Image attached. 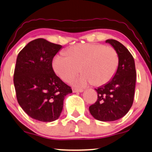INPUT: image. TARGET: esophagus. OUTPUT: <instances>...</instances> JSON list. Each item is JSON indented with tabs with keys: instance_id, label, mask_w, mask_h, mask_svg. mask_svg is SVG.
I'll list each match as a JSON object with an SVG mask.
<instances>
[{
	"instance_id": "esophagus-1",
	"label": "esophagus",
	"mask_w": 152,
	"mask_h": 152,
	"mask_svg": "<svg viewBox=\"0 0 152 152\" xmlns=\"http://www.w3.org/2000/svg\"><path fill=\"white\" fill-rule=\"evenodd\" d=\"M72 91L73 93H81L83 90L82 89H78V88H72Z\"/></svg>"
}]
</instances>
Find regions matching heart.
Returning <instances> with one entry per match:
<instances>
[{"mask_svg": "<svg viewBox=\"0 0 152 152\" xmlns=\"http://www.w3.org/2000/svg\"><path fill=\"white\" fill-rule=\"evenodd\" d=\"M65 54L66 56L57 55L55 57L54 70L61 79L68 82L80 69L83 73L74 80L75 85L80 87L90 83L95 86L105 85L112 79L118 69V53L110 46L80 43L70 47Z\"/></svg>", "mask_w": 152, "mask_h": 152, "instance_id": "b5f03b06", "label": "heart"}]
</instances>
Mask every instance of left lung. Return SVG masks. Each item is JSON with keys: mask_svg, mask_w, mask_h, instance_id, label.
<instances>
[{"mask_svg": "<svg viewBox=\"0 0 152 152\" xmlns=\"http://www.w3.org/2000/svg\"><path fill=\"white\" fill-rule=\"evenodd\" d=\"M118 55V69L106 85L95 89L97 99L89 110L94 118L101 121H114L124 117L133 103L136 83L135 61L125 46L114 39L107 40Z\"/></svg>", "mask_w": 152, "mask_h": 152, "instance_id": "obj_1", "label": "left lung"}]
</instances>
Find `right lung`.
<instances>
[{"mask_svg":"<svg viewBox=\"0 0 152 152\" xmlns=\"http://www.w3.org/2000/svg\"><path fill=\"white\" fill-rule=\"evenodd\" d=\"M62 46L37 38L19 53L14 72V86L19 104L32 118L43 122L57 120L65 96L72 93L55 74L53 59Z\"/></svg>","mask_w":152,"mask_h":152,"instance_id":"add662e5","label":"right lung"}]
</instances>
